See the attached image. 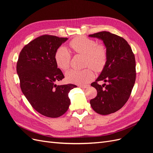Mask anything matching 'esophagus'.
<instances>
[{
    "label": "esophagus",
    "mask_w": 153,
    "mask_h": 153,
    "mask_svg": "<svg viewBox=\"0 0 153 153\" xmlns=\"http://www.w3.org/2000/svg\"><path fill=\"white\" fill-rule=\"evenodd\" d=\"M79 87L81 88H83V89H85V88H88L89 87V85L87 84H83V85H79Z\"/></svg>",
    "instance_id": "obj_1"
}]
</instances>
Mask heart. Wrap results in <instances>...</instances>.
<instances>
[{
	"mask_svg": "<svg viewBox=\"0 0 153 153\" xmlns=\"http://www.w3.org/2000/svg\"><path fill=\"white\" fill-rule=\"evenodd\" d=\"M69 47L75 53L85 56V66L91 67L96 71L104 68L107 59V52L103 45H97L93 39L78 37L69 43ZM71 54L65 47H60L54 55L55 62L59 69L66 71L69 68ZM94 73L90 68L81 71L70 70L66 73V80L74 84H85L93 79Z\"/></svg>",
	"mask_w": 153,
	"mask_h": 153,
	"instance_id": "b5f03b06",
	"label": "heart"
}]
</instances>
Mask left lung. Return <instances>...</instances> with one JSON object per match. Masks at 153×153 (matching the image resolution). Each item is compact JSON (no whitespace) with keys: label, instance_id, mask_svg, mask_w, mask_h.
Here are the masks:
<instances>
[{"label":"left lung","instance_id":"1","mask_svg":"<svg viewBox=\"0 0 153 153\" xmlns=\"http://www.w3.org/2000/svg\"><path fill=\"white\" fill-rule=\"evenodd\" d=\"M89 37L102 41L107 52L102 71L91 84L98 94L90 104L96 113L108 115L121 109L131 94L136 79L135 55L126 40L109 32H100ZM101 80L108 84L98 85Z\"/></svg>","mask_w":153,"mask_h":153}]
</instances>
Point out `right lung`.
Returning <instances> with one entry per match:
<instances>
[{"label": "right lung", "mask_w": 153, "mask_h": 153, "mask_svg": "<svg viewBox=\"0 0 153 153\" xmlns=\"http://www.w3.org/2000/svg\"><path fill=\"white\" fill-rule=\"evenodd\" d=\"M68 38L43 35L27 45L21 51L16 64L20 87L37 112L56 118L66 112L70 105L68 94L74 84H55L64 78L55 62L57 50Z\"/></svg>", "instance_id": "add662e5"}]
</instances>
